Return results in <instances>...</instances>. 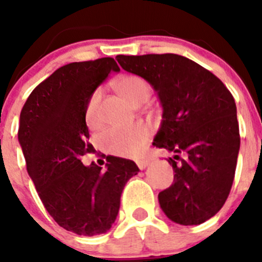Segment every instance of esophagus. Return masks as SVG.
Instances as JSON below:
<instances>
[{
    "label": "esophagus",
    "instance_id": "1",
    "mask_svg": "<svg viewBox=\"0 0 262 262\" xmlns=\"http://www.w3.org/2000/svg\"><path fill=\"white\" fill-rule=\"evenodd\" d=\"M149 163H150V161L148 160V158H142V160L137 161V165H138V167L141 168V170H144V168H146Z\"/></svg>",
    "mask_w": 262,
    "mask_h": 262
}]
</instances>
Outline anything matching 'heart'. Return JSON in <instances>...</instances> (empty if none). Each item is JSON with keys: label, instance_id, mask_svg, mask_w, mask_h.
<instances>
[{"label": "heart", "instance_id": "heart-1", "mask_svg": "<svg viewBox=\"0 0 262 262\" xmlns=\"http://www.w3.org/2000/svg\"><path fill=\"white\" fill-rule=\"evenodd\" d=\"M115 89L121 97L134 106L146 102L152 94V87L144 78L136 75H125L115 81ZM101 90L92 92L86 106V121L96 128L100 124L99 104ZM149 130L144 124L136 123L126 126H112L100 137V144L107 152L120 157H136L146 146Z\"/></svg>", "mask_w": 262, "mask_h": 262}]
</instances>
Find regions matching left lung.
Wrapping results in <instances>:
<instances>
[{
  "label": "left lung",
  "mask_w": 262,
  "mask_h": 262,
  "mask_svg": "<svg viewBox=\"0 0 262 262\" xmlns=\"http://www.w3.org/2000/svg\"><path fill=\"white\" fill-rule=\"evenodd\" d=\"M124 71L157 92L162 120L153 146L173 152V184L158 194L161 209L182 226L204 223L228 198L239 152L233 96L223 82L179 54L116 55ZM184 154L180 163L175 161Z\"/></svg>",
  "instance_id": "8db88e82"
}]
</instances>
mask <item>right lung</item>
Instances as JSON below:
<instances>
[{"label":"right lung","mask_w":262,"mask_h":262,"mask_svg":"<svg viewBox=\"0 0 262 262\" xmlns=\"http://www.w3.org/2000/svg\"><path fill=\"white\" fill-rule=\"evenodd\" d=\"M120 68L113 58L66 64L39 83L20 114L18 143L39 198L55 222L80 236L112 228L124 186L139 172L133 161L106 158V170L89 152L86 106L92 92Z\"/></svg>","instance_id":"1"}]
</instances>
